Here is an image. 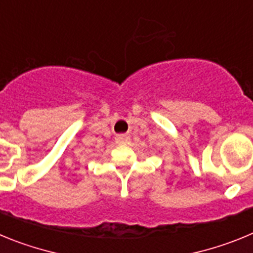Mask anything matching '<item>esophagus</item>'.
<instances>
[{"label":"esophagus","instance_id":"obj_1","mask_svg":"<svg viewBox=\"0 0 253 253\" xmlns=\"http://www.w3.org/2000/svg\"><path fill=\"white\" fill-rule=\"evenodd\" d=\"M115 140L119 146H128L129 143H130V138L126 137V135H118Z\"/></svg>","mask_w":253,"mask_h":253}]
</instances>
